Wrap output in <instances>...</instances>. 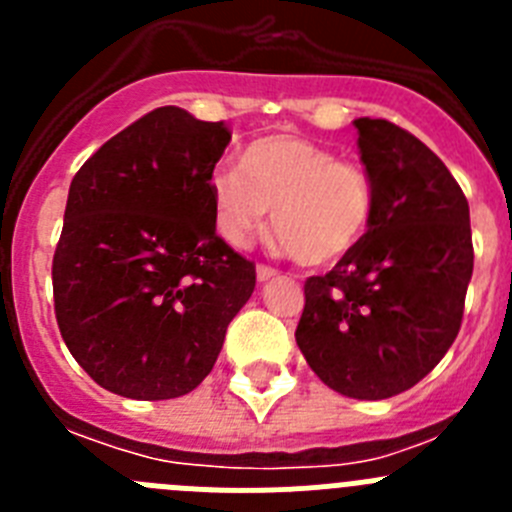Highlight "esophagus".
<instances>
[{
    "instance_id": "obj_1",
    "label": "esophagus",
    "mask_w": 512,
    "mask_h": 512,
    "mask_svg": "<svg viewBox=\"0 0 512 512\" xmlns=\"http://www.w3.org/2000/svg\"><path fill=\"white\" fill-rule=\"evenodd\" d=\"M277 274H279V271L274 269V266H269V264L256 266V277H259V282H269V279H274Z\"/></svg>"
}]
</instances>
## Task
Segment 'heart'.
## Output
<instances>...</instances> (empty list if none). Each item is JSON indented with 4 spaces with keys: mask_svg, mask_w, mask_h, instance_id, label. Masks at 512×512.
<instances>
[{
    "mask_svg": "<svg viewBox=\"0 0 512 512\" xmlns=\"http://www.w3.org/2000/svg\"><path fill=\"white\" fill-rule=\"evenodd\" d=\"M217 228L246 246L271 223L279 243L305 266H330L356 251L372 228L377 187L372 171L300 135H266L241 153V174L212 179Z\"/></svg>",
    "mask_w": 512,
    "mask_h": 512,
    "instance_id": "b5f03b06",
    "label": "heart"
}]
</instances>
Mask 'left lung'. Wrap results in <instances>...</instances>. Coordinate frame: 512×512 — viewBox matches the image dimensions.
Returning <instances> with one entry per match:
<instances>
[{
    "label": "left lung",
    "mask_w": 512,
    "mask_h": 512,
    "mask_svg": "<svg viewBox=\"0 0 512 512\" xmlns=\"http://www.w3.org/2000/svg\"><path fill=\"white\" fill-rule=\"evenodd\" d=\"M377 210L356 251L305 282L295 338L330 390L384 400L449 351L474 269L469 202L431 148L390 120L359 117Z\"/></svg>",
    "instance_id": "1"
}]
</instances>
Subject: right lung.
<instances>
[{"label":"right lung","instance_id":"right-lung-1","mask_svg":"<svg viewBox=\"0 0 512 512\" xmlns=\"http://www.w3.org/2000/svg\"><path fill=\"white\" fill-rule=\"evenodd\" d=\"M225 122L158 107L76 171L53 253V307L71 356L133 400L192 392L256 287L215 233L212 169Z\"/></svg>","mask_w":512,"mask_h":512}]
</instances>
